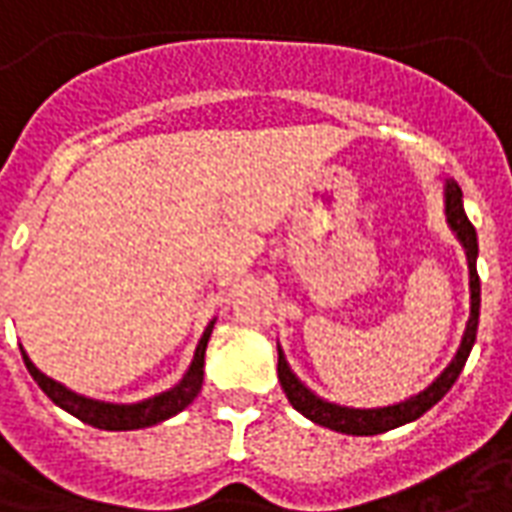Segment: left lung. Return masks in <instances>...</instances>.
<instances>
[{
  "label": "left lung",
  "instance_id": "1",
  "mask_svg": "<svg viewBox=\"0 0 512 512\" xmlns=\"http://www.w3.org/2000/svg\"><path fill=\"white\" fill-rule=\"evenodd\" d=\"M444 213H447V224L455 233V238L461 241L463 252H466V263H469V290H472V310H469V321H466V329H463L461 345L452 356V362L444 370L441 376L433 381L430 386H425L417 395L406 397L400 403H392V406L381 408H351L340 406V403H329L312 392L310 386L301 384V378L290 370L288 359L282 354V348L277 345L279 351V384L288 395L290 406L296 408L299 414H304L307 419H312L315 425H323V428L337 430V433H348V436H376V433H384V430L400 428L406 422H414L419 419L428 408H433L439 403L441 397L450 392V386L458 381L461 376L466 359L472 354V345L477 340V323H480V277H477V233H474L469 216L463 211V191L455 180H447L444 183Z\"/></svg>",
  "mask_w": 512,
  "mask_h": 512
}]
</instances>
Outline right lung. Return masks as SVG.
<instances>
[{
	"instance_id": "right-lung-1",
	"label": "right lung",
	"mask_w": 512,
	"mask_h": 512,
	"mask_svg": "<svg viewBox=\"0 0 512 512\" xmlns=\"http://www.w3.org/2000/svg\"><path fill=\"white\" fill-rule=\"evenodd\" d=\"M213 318L205 332H202L200 343H197V351H194V359H191L189 370L183 373L178 384L169 386L164 392H158L153 397H145L139 403H109V400H95V397L79 395L73 392L60 381H54L46 373H40L38 367L32 365V359L27 356V351L21 348V356H24V365H27L29 376L38 381V386L46 392V395L57 403L60 408H65L68 414H73L76 419H82L87 425L101 430H136V428H150L156 422H164V419L175 417L183 408L189 406L194 397L200 395L202 389V367H205V348H208V340H211L213 332Z\"/></svg>"
}]
</instances>
